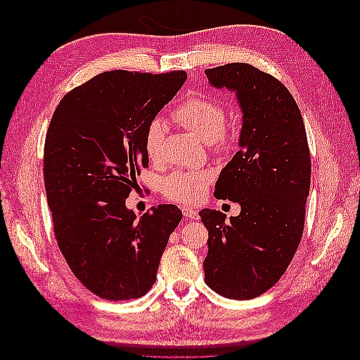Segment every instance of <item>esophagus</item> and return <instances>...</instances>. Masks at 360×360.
Segmentation results:
<instances>
[{
  "mask_svg": "<svg viewBox=\"0 0 360 360\" xmlns=\"http://www.w3.org/2000/svg\"><path fill=\"white\" fill-rule=\"evenodd\" d=\"M181 213L184 217H188V219H193V221L200 219L198 212L195 209H191V207H181Z\"/></svg>",
  "mask_w": 360,
  "mask_h": 360,
  "instance_id": "1",
  "label": "esophagus"
}]
</instances>
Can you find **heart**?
<instances>
[{"mask_svg": "<svg viewBox=\"0 0 360 360\" xmlns=\"http://www.w3.org/2000/svg\"><path fill=\"white\" fill-rule=\"evenodd\" d=\"M174 117L183 127L189 129L204 143L214 144L219 148H225L230 143V138L224 132L226 122L225 108L210 97L201 96L186 101L174 111ZM165 130L167 124L159 117L148 123L144 134V148L150 160H159L162 158ZM210 181V171L183 169L163 179L162 191L169 200L195 202L202 197Z\"/></svg>", "mask_w": 360, "mask_h": 360, "instance_id": "obj_1", "label": "heart"}]
</instances>
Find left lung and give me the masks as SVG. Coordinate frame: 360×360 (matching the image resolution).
<instances>
[{
  "label": "left lung",
  "instance_id": "left-lung-1",
  "mask_svg": "<svg viewBox=\"0 0 360 360\" xmlns=\"http://www.w3.org/2000/svg\"><path fill=\"white\" fill-rule=\"evenodd\" d=\"M242 114L238 151L221 171L214 197L240 205L231 216L204 209L209 230L204 281L225 297L249 300L274 287L300 243L311 159L303 118L291 93L246 63L205 70Z\"/></svg>",
  "mask_w": 360,
  "mask_h": 360
}]
</instances>
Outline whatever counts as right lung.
I'll use <instances>...</instances> for the list:
<instances>
[{
  "label": "right lung",
  "mask_w": 360,
  "mask_h": 360,
  "mask_svg": "<svg viewBox=\"0 0 360 360\" xmlns=\"http://www.w3.org/2000/svg\"><path fill=\"white\" fill-rule=\"evenodd\" d=\"M188 75L103 72L63 97L45 141V188L53 231L73 275L96 296L138 299L153 287L177 205L136 216L126 198L148 165V123Z\"/></svg>",
  "instance_id": "right-lung-1"
}]
</instances>
